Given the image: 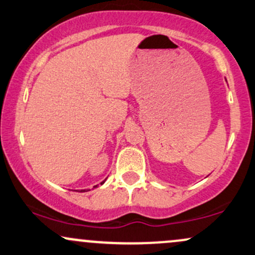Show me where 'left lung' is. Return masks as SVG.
<instances>
[{"mask_svg": "<svg viewBox=\"0 0 255 255\" xmlns=\"http://www.w3.org/2000/svg\"><path fill=\"white\" fill-rule=\"evenodd\" d=\"M225 81H227V79H225Z\"/></svg>", "mask_w": 255, "mask_h": 255, "instance_id": "1", "label": "left lung"}]
</instances>
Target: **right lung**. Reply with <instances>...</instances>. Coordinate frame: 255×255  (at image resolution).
Here are the masks:
<instances>
[{"label": "right lung", "mask_w": 255, "mask_h": 255, "mask_svg": "<svg viewBox=\"0 0 255 255\" xmlns=\"http://www.w3.org/2000/svg\"><path fill=\"white\" fill-rule=\"evenodd\" d=\"M105 182V180L104 181H102L101 182V184H103ZM99 186V184H96V186H93V188L92 189H95V188H97V187ZM87 191H90V189H80V191H77V192H87Z\"/></svg>", "instance_id": "add662e5"}]
</instances>
